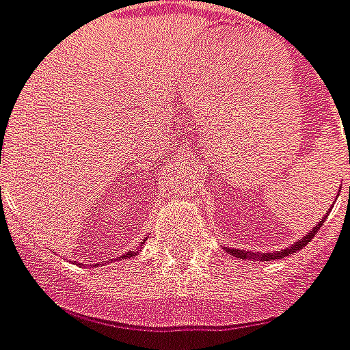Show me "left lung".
I'll return each mask as SVG.
<instances>
[{"label": "left lung", "mask_w": 350, "mask_h": 350, "mask_svg": "<svg viewBox=\"0 0 350 350\" xmlns=\"http://www.w3.org/2000/svg\"><path fill=\"white\" fill-rule=\"evenodd\" d=\"M341 191V189H339ZM332 211V208H329ZM327 211V213H329ZM327 213H325V216H327ZM324 218H320V222L308 232V234L305 235V237H301L299 241H295V243H291L289 247H285V249H278V251H270V253H255V251H241V249H230V247H224L226 251L230 253L232 256H235V258H243V260H274V258H284V256H289L293 255V253H297V251H301L303 247H306L308 245V241H312V237L316 235V232L322 228V224H324Z\"/></svg>", "instance_id": "8db88e82"}]
</instances>
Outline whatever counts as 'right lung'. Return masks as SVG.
<instances>
[{"label":"right lung","mask_w":350,"mask_h":350,"mask_svg":"<svg viewBox=\"0 0 350 350\" xmlns=\"http://www.w3.org/2000/svg\"><path fill=\"white\" fill-rule=\"evenodd\" d=\"M144 241H145V239H144ZM126 256H128V258H130V256H135L134 249H132V251H128V253H124V255H122V256H118L116 260H122V258H126Z\"/></svg>","instance_id":"obj_1"}]
</instances>
